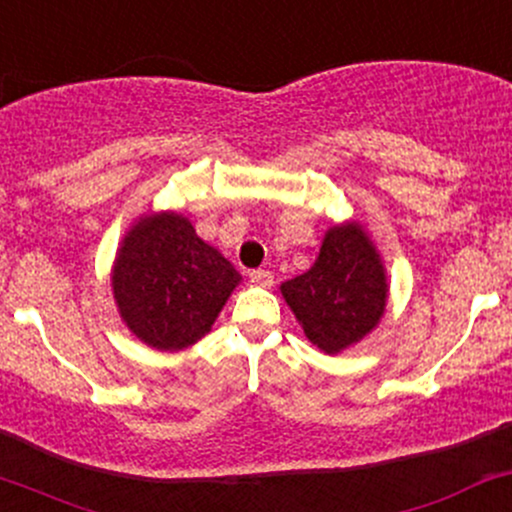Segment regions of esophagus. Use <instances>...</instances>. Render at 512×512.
I'll return each mask as SVG.
<instances>
[{
  "label": "esophagus",
  "instance_id": "esophagus-1",
  "mask_svg": "<svg viewBox=\"0 0 512 512\" xmlns=\"http://www.w3.org/2000/svg\"><path fill=\"white\" fill-rule=\"evenodd\" d=\"M250 279H252V284L265 286V289H269V286L274 284V274L269 272V269H257V272L250 274Z\"/></svg>",
  "mask_w": 512,
  "mask_h": 512
}]
</instances>
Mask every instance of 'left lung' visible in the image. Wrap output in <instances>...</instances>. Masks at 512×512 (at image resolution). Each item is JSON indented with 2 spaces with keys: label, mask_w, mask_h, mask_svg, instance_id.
Returning <instances> with one entry per match:
<instances>
[{
  "label": "left lung",
  "mask_w": 512,
  "mask_h": 512,
  "mask_svg": "<svg viewBox=\"0 0 512 512\" xmlns=\"http://www.w3.org/2000/svg\"><path fill=\"white\" fill-rule=\"evenodd\" d=\"M303 335L325 355H340L381 323L389 277L372 235L362 223H333L308 272L279 286Z\"/></svg>",
  "instance_id": "1"
}]
</instances>
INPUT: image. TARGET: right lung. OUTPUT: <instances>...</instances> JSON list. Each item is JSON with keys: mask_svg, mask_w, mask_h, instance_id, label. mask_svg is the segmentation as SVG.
I'll return each mask as SVG.
<instances>
[{"mask_svg": "<svg viewBox=\"0 0 512 512\" xmlns=\"http://www.w3.org/2000/svg\"><path fill=\"white\" fill-rule=\"evenodd\" d=\"M243 282L221 250L196 235L184 213L148 211L116 250L111 291L128 330L143 345L177 352L211 333Z\"/></svg>", "mask_w": 512, "mask_h": 512, "instance_id": "add662e5", "label": "right lung"}]
</instances>
